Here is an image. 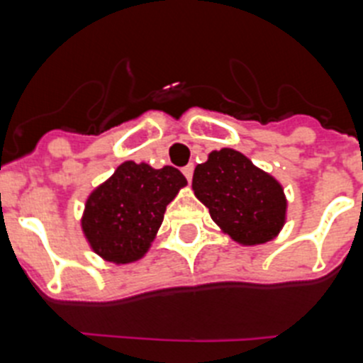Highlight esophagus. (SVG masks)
<instances>
[{"mask_svg": "<svg viewBox=\"0 0 363 363\" xmlns=\"http://www.w3.org/2000/svg\"><path fill=\"white\" fill-rule=\"evenodd\" d=\"M182 172H184L185 178H187L189 182H191V179H192V172H194V165H192V163H189V165H185L184 169H182Z\"/></svg>", "mask_w": 363, "mask_h": 363, "instance_id": "esophagus-1", "label": "esophagus"}]
</instances>
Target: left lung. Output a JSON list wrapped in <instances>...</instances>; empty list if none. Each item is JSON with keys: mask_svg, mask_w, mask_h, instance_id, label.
Here are the masks:
<instances>
[{"mask_svg": "<svg viewBox=\"0 0 363 363\" xmlns=\"http://www.w3.org/2000/svg\"><path fill=\"white\" fill-rule=\"evenodd\" d=\"M192 189L221 230L242 245L271 242L285 223L281 185L238 150L211 152L194 169Z\"/></svg>", "mask_w": 363, "mask_h": 363, "instance_id": "1", "label": "left lung"}]
</instances>
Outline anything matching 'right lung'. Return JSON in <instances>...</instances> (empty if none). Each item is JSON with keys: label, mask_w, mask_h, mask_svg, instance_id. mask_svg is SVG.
Masks as SVG:
<instances>
[{"label": "right lung", "mask_w": 363, "mask_h": 363, "mask_svg": "<svg viewBox=\"0 0 363 363\" xmlns=\"http://www.w3.org/2000/svg\"><path fill=\"white\" fill-rule=\"evenodd\" d=\"M185 185V176L171 165L152 169L147 163H121L85 203L82 229L92 251L118 265L142 258L167 205Z\"/></svg>", "instance_id": "1"}]
</instances>
